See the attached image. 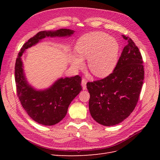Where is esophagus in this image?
I'll use <instances>...</instances> for the list:
<instances>
[{
	"label": "esophagus",
	"mask_w": 160,
	"mask_h": 160,
	"mask_svg": "<svg viewBox=\"0 0 160 160\" xmlns=\"http://www.w3.org/2000/svg\"><path fill=\"white\" fill-rule=\"evenodd\" d=\"M86 84H87V81H86V79H82V80H81V85H82V88H83V90H85V89H87Z\"/></svg>",
	"instance_id": "34e87169"
}]
</instances>
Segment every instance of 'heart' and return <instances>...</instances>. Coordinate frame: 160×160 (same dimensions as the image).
I'll use <instances>...</instances> for the list:
<instances>
[{
    "instance_id": "b5f03b06",
    "label": "heart",
    "mask_w": 160,
    "mask_h": 160,
    "mask_svg": "<svg viewBox=\"0 0 160 160\" xmlns=\"http://www.w3.org/2000/svg\"><path fill=\"white\" fill-rule=\"evenodd\" d=\"M78 55H72L71 63L75 69L83 65L88 59L90 71L98 77H105L115 69L118 61L119 45L113 37L103 32H93L82 36L77 42Z\"/></svg>"
}]
</instances>
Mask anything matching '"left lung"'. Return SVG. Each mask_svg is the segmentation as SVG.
Instances as JSON below:
<instances>
[{"mask_svg":"<svg viewBox=\"0 0 160 160\" xmlns=\"http://www.w3.org/2000/svg\"><path fill=\"white\" fill-rule=\"evenodd\" d=\"M112 73L105 78L88 82L89 108L95 121L105 126L122 122L137 105L144 79L142 57L129 37Z\"/></svg>","mask_w":160,"mask_h":160,"instance_id":"obj_1","label":"left lung"}]
</instances>
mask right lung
Wrapping results in <instances>:
<instances>
[{"label": "right lung", "mask_w": 160, "mask_h": 160, "mask_svg": "<svg viewBox=\"0 0 160 160\" xmlns=\"http://www.w3.org/2000/svg\"><path fill=\"white\" fill-rule=\"evenodd\" d=\"M74 32L73 30L67 28L41 31L26 42L18 52L14 68L17 95L27 114L39 124L53 125L65 117L71 101L82 90L81 79L79 75L61 77L49 88L37 89L28 83L21 57L27 49L37 45L42 38L69 37Z\"/></svg>", "instance_id": "add662e5"}]
</instances>
